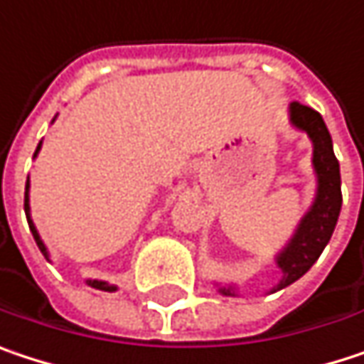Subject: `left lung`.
Wrapping results in <instances>:
<instances>
[{"instance_id":"obj_1","label":"left lung","mask_w":364,"mask_h":364,"mask_svg":"<svg viewBox=\"0 0 364 364\" xmlns=\"http://www.w3.org/2000/svg\"><path fill=\"white\" fill-rule=\"evenodd\" d=\"M289 123L297 132H304L312 142V167L316 176V193L312 205L301 215L287 245L274 255V264L281 268V281L270 289V294L285 289L287 285L301 279L318 255L327 247L341 209V176L340 163L333 153L331 134L323 117L310 107L299 102L289 105ZM222 296H239L235 283H215Z\"/></svg>"}]
</instances>
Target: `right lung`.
I'll return each instance as SVG.
<instances>
[{
  "instance_id": "add662e5",
  "label": "right lung",
  "mask_w": 364,
  "mask_h": 364,
  "mask_svg": "<svg viewBox=\"0 0 364 364\" xmlns=\"http://www.w3.org/2000/svg\"><path fill=\"white\" fill-rule=\"evenodd\" d=\"M54 119H56V117H54ZM39 151H41V142L37 144V151H35L33 159L39 155ZM28 188H31V184H28V180H26V186H24V213H26V220H28V228H31V232H33V237H35V243H37V247L41 250V253H43V255H46V259H50V251H48V247H46V243L41 241V237H39V232H37V226L33 224V218H31ZM85 285H90V287H94V289H98V291H109V294L117 291V285H111V283H107V281H98V279H87V281H85Z\"/></svg>"
}]
</instances>
